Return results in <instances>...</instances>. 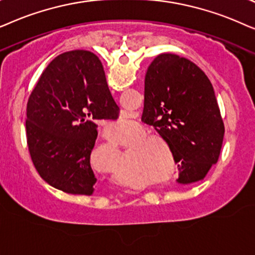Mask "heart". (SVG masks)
Returning a JSON list of instances; mask_svg holds the SVG:
<instances>
[{
	"instance_id": "heart-1",
	"label": "heart",
	"mask_w": 255,
	"mask_h": 255,
	"mask_svg": "<svg viewBox=\"0 0 255 255\" xmlns=\"http://www.w3.org/2000/svg\"><path fill=\"white\" fill-rule=\"evenodd\" d=\"M133 125H134L133 122L126 120V119H122V120L119 122V126H120V128L122 130H131L133 129ZM107 138H108V142H110L111 144H118L122 141L121 136H108ZM148 141H150V136H144L141 138V142H148Z\"/></svg>"
}]
</instances>
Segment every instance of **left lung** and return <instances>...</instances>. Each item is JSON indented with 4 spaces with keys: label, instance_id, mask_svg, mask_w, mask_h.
Segmentation results:
<instances>
[{
    "label": "left lung",
    "instance_id": "obj_1",
    "mask_svg": "<svg viewBox=\"0 0 255 255\" xmlns=\"http://www.w3.org/2000/svg\"><path fill=\"white\" fill-rule=\"evenodd\" d=\"M143 114L170 148L178 168L176 183L204 178L218 161L225 133L206 74L177 54H158L145 73Z\"/></svg>",
    "mask_w": 255,
    "mask_h": 255
}]
</instances>
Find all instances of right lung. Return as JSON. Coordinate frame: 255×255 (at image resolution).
Segmentation results:
<instances>
[{
    "label": "right lung",
    "mask_w": 255,
    "mask_h": 255,
    "mask_svg": "<svg viewBox=\"0 0 255 255\" xmlns=\"http://www.w3.org/2000/svg\"><path fill=\"white\" fill-rule=\"evenodd\" d=\"M118 114L96 54L74 50L56 57L26 106V140L40 177L66 193L92 195L98 181L90 162L96 121Z\"/></svg>",
    "instance_id": "add662e5"
}]
</instances>
